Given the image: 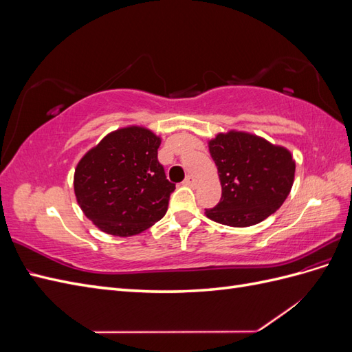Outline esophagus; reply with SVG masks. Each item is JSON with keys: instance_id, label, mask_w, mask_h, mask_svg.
<instances>
[{"instance_id": "esophagus-1", "label": "esophagus", "mask_w": 352, "mask_h": 352, "mask_svg": "<svg viewBox=\"0 0 352 352\" xmlns=\"http://www.w3.org/2000/svg\"><path fill=\"white\" fill-rule=\"evenodd\" d=\"M195 184H197V180L194 176H186V179L184 180L185 186H195Z\"/></svg>"}]
</instances>
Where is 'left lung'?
<instances>
[{"label":"left lung","mask_w":352,"mask_h":352,"mask_svg":"<svg viewBox=\"0 0 352 352\" xmlns=\"http://www.w3.org/2000/svg\"><path fill=\"white\" fill-rule=\"evenodd\" d=\"M208 148L221 184L220 202L206 210L208 219L247 228L280 208L295 176L289 151L243 132L219 133Z\"/></svg>","instance_id":"8db88e82"}]
</instances>
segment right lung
<instances>
[{
  "label": "right lung",
  "mask_w": 352,
  "mask_h": 352,
  "mask_svg": "<svg viewBox=\"0 0 352 352\" xmlns=\"http://www.w3.org/2000/svg\"><path fill=\"white\" fill-rule=\"evenodd\" d=\"M160 138L145 127L109 133L74 170V194L95 226L114 236H132L162 219L175 184L158 162Z\"/></svg>",
  "instance_id": "add662e5"
}]
</instances>
